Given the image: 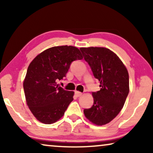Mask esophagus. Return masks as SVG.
I'll return each mask as SVG.
<instances>
[{
    "mask_svg": "<svg viewBox=\"0 0 153 153\" xmlns=\"http://www.w3.org/2000/svg\"><path fill=\"white\" fill-rule=\"evenodd\" d=\"M75 95H76V97H81V96L82 95V93L79 91H75Z\"/></svg>",
    "mask_w": 153,
    "mask_h": 153,
    "instance_id": "obj_1",
    "label": "esophagus"
}]
</instances>
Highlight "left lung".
Returning a JSON list of instances; mask_svg holds the SVG:
<instances>
[{"label":"left lung","instance_id":"obj_1","mask_svg":"<svg viewBox=\"0 0 153 153\" xmlns=\"http://www.w3.org/2000/svg\"><path fill=\"white\" fill-rule=\"evenodd\" d=\"M80 50L101 88L92 93L93 105L83 113L92 123L101 126L116 118L124 106L129 91V74L118 56L110 49L91 47Z\"/></svg>","mask_w":153,"mask_h":153}]
</instances>
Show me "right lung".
<instances>
[{
    "label": "right lung",
    "mask_w": 153,
    "mask_h": 153,
    "mask_svg": "<svg viewBox=\"0 0 153 153\" xmlns=\"http://www.w3.org/2000/svg\"><path fill=\"white\" fill-rule=\"evenodd\" d=\"M82 58L78 48L65 45L49 48L31 61L23 85L27 105L39 122L52 124L63 116L74 92L58 81L65 77L71 62Z\"/></svg>",
    "instance_id": "1"
}]
</instances>
